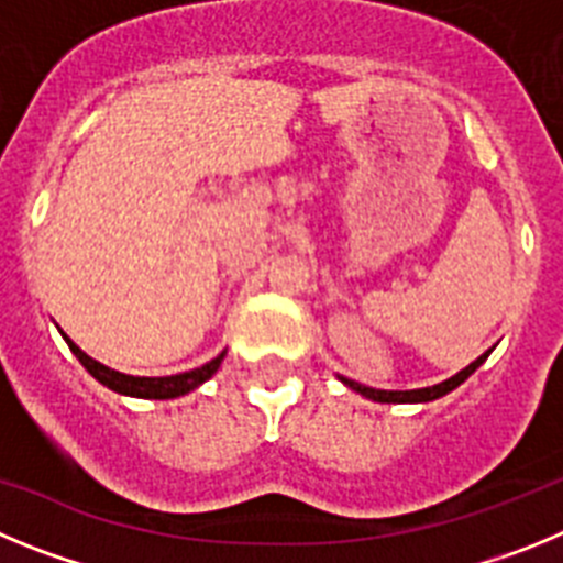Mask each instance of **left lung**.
Wrapping results in <instances>:
<instances>
[{"mask_svg": "<svg viewBox=\"0 0 563 563\" xmlns=\"http://www.w3.org/2000/svg\"><path fill=\"white\" fill-rule=\"evenodd\" d=\"M490 353V351H488ZM488 353H483V356L477 358V362H471L468 367L460 369L457 376H452L449 382L443 384H434V387H423V389H407V393H389V389H373V387H364V384L358 382H351V378H342L344 384L351 389H356V393H362L364 398H373V401H382V404H418V401H434V398H440V395L452 393L454 387H460V384L465 382V378L474 373V369L479 367V364L488 358Z\"/></svg>", "mask_w": 563, "mask_h": 563, "instance_id": "8db88e82", "label": "left lung"}]
</instances>
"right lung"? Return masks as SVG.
Instances as JSON below:
<instances>
[{
    "label": "right lung",
    "mask_w": 563,
    "mask_h": 563,
    "mask_svg": "<svg viewBox=\"0 0 563 563\" xmlns=\"http://www.w3.org/2000/svg\"><path fill=\"white\" fill-rule=\"evenodd\" d=\"M67 344H69V351L78 356V362L84 364V367L89 369V373H92L100 384H106L109 389H114V393H123V395H134V398H159V401H165V398H179V395L196 389L199 384H205L207 378H210L212 373L221 367V362H224V353H219V356L212 358V362H207L205 367H196V369H190V373H179V376H162V378H140V376H125V373H118V369H111V367H106V364L95 362L92 356H86V353L80 351L73 339H67Z\"/></svg>",
    "instance_id": "add662e5"
}]
</instances>
